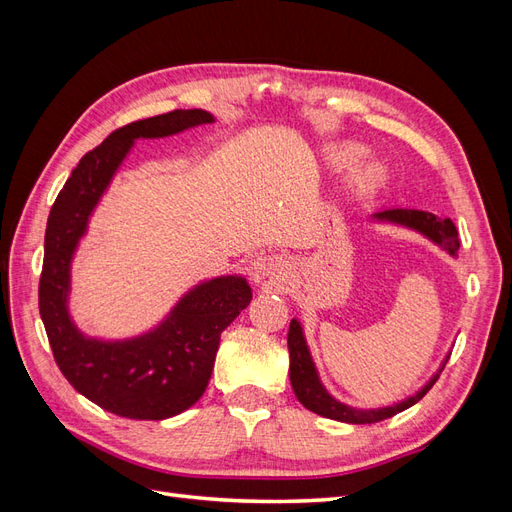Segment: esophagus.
<instances>
[{
  "label": "esophagus",
  "instance_id": "34e87169",
  "mask_svg": "<svg viewBox=\"0 0 512 512\" xmlns=\"http://www.w3.org/2000/svg\"><path fill=\"white\" fill-rule=\"evenodd\" d=\"M284 267H286V262L282 258L262 256L254 262V277H256V280H262V277H267V275L282 273Z\"/></svg>",
  "mask_w": 512,
  "mask_h": 512
}]
</instances>
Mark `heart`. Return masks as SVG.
<instances>
[{
  "label": "heart",
  "mask_w": 512,
  "mask_h": 512,
  "mask_svg": "<svg viewBox=\"0 0 512 512\" xmlns=\"http://www.w3.org/2000/svg\"><path fill=\"white\" fill-rule=\"evenodd\" d=\"M359 156H361V149H359V147H339V149H335V151L331 153L333 162H335V164H342V166L352 164ZM376 177H378L376 170L369 168L367 173L363 175V181H374Z\"/></svg>",
  "instance_id": "obj_1"
}]
</instances>
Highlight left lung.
Returning <instances> with one entry per match:
<instances>
[{
	"instance_id": "obj_1",
	"label": "left lung",
	"mask_w": 512,
	"mask_h": 512,
	"mask_svg": "<svg viewBox=\"0 0 512 512\" xmlns=\"http://www.w3.org/2000/svg\"><path fill=\"white\" fill-rule=\"evenodd\" d=\"M374 218L404 224L418 232H423V235H427L431 241L442 245L444 250H448L453 256L459 250V235H457V228L451 218L442 220L433 213L414 211V209H386V211L376 213ZM288 352H290V384H292L297 399L307 410H312L320 416L333 418V421H342V423L365 425V423H378V421H384V418H391L399 412H404L406 408L414 406L418 399H423L427 395V391L438 380V374H436L431 378L429 384L423 386L421 391L412 395L410 399L401 401V404H395L389 408H378V410H356L346 404H339L337 399H333L327 391H324V386L318 380L316 367L312 363V356H309L301 324L297 320H292L290 329H288ZM444 365H446V361H444ZM444 365H442V369H444Z\"/></svg>"
}]
</instances>
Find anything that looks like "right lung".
<instances>
[{
    "instance_id": "obj_1",
    "label": "right lung",
    "mask_w": 512,
    "mask_h": 512,
    "mask_svg": "<svg viewBox=\"0 0 512 512\" xmlns=\"http://www.w3.org/2000/svg\"><path fill=\"white\" fill-rule=\"evenodd\" d=\"M211 121L200 108H177L111 132L76 164L46 222L38 305L55 363L76 391L117 416L162 421L194 406L209 384L222 331L252 301L243 277H215L185 294L158 329L128 342L89 339L68 314L72 254L132 143Z\"/></svg>"
}]
</instances>
